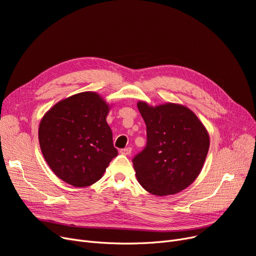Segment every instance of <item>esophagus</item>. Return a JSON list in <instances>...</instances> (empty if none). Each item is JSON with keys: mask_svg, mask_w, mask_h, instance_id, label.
<instances>
[{"mask_svg": "<svg viewBox=\"0 0 256 256\" xmlns=\"http://www.w3.org/2000/svg\"><path fill=\"white\" fill-rule=\"evenodd\" d=\"M130 152H132L130 148H126L120 150V154H122V155H130Z\"/></svg>", "mask_w": 256, "mask_h": 256, "instance_id": "34e87169", "label": "esophagus"}]
</instances>
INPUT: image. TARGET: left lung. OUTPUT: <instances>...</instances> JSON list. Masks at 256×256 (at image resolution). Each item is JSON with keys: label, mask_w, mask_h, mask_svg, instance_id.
<instances>
[{"label": "left lung", "mask_w": 256, "mask_h": 256, "mask_svg": "<svg viewBox=\"0 0 256 256\" xmlns=\"http://www.w3.org/2000/svg\"><path fill=\"white\" fill-rule=\"evenodd\" d=\"M146 126V146L133 159L138 182L156 196L184 190L200 174L210 137L202 122L182 104L157 106L138 101Z\"/></svg>", "instance_id": "1"}]
</instances>
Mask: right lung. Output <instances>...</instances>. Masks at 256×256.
<instances>
[{
  "label": "right lung",
  "instance_id": "1",
  "mask_svg": "<svg viewBox=\"0 0 256 256\" xmlns=\"http://www.w3.org/2000/svg\"><path fill=\"white\" fill-rule=\"evenodd\" d=\"M110 104L98 92L65 98L40 121L39 144L54 175L76 188L92 186L118 155L106 122Z\"/></svg>",
  "mask_w": 256,
  "mask_h": 256
}]
</instances>
